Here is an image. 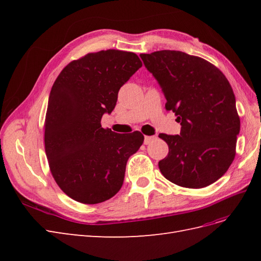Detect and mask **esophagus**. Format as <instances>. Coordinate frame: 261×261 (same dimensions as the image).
I'll return each mask as SVG.
<instances>
[{
    "instance_id": "34e87169",
    "label": "esophagus",
    "mask_w": 261,
    "mask_h": 261,
    "mask_svg": "<svg viewBox=\"0 0 261 261\" xmlns=\"http://www.w3.org/2000/svg\"><path fill=\"white\" fill-rule=\"evenodd\" d=\"M155 138H156L155 136H145L144 144H145V145H149L150 143H152V141H153Z\"/></svg>"
}]
</instances>
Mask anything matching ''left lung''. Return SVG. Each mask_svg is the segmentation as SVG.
<instances>
[{
  "label": "left lung",
  "instance_id": "obj_1",
  "mask_svg": "<svg viewBox=\"0 0 261 261\" xmlns=\"http://www.w3.org/2000/svg\"><path fill=\"white\" fill-rule=\"evenodd\" d=\"M140 58L162 88L165 109L181 125L179 135H159L169 146L159 162L163 176L187 188L215 183L234 160L241 128L230 83L210 62L180 51Z\"/></svg>",
  "mask_w": 261,
  "mask_h": 261
}]
</instances>
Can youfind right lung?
Wrapping results in <instances>:
<instances>
[{
    "mask_svg": "<svg viewBox=\"0 0 261 261\" xmlns=\"http://www.w3.org/2000/svg\"><path fill=\"white\" fill-rule=\"evenodd\" d=\"M143 66L133 52L88 53L62 69L50 92L44 148L50 171L70 198L103 202L120 191L126 163L144 143L136 130L117 134L101 126L115 108L121 87Z\"/></svg>",
    "mask_w": 261,
    "mask_h": 261,
    "instance_id": "add662e5",
    "label": "right lung"
}]
</instances>
